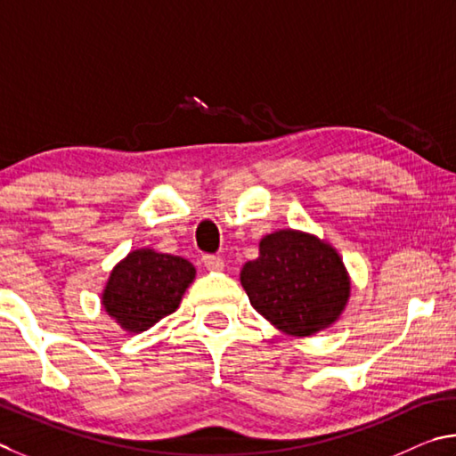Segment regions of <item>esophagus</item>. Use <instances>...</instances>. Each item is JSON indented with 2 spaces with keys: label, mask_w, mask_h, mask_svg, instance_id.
Instances as JSON below:
<instances>
[{
  "label": "esophagus",
  "mask_w": 456,
  "mask_h": 456,
  "mask_svg": "<svg viewBox=\"0 0 456 456\" xmlns=\"http://www.w3.org/2000/svg\"><path fill=\"white\" fill-rule=\"evenodd\" d=\"M202 262H204L206 270H210V273H220V270L224 268V260L220 256H214V254H204Z\"/></svg>",
  "instance_id": "esophagus-1"
}]
</instances>
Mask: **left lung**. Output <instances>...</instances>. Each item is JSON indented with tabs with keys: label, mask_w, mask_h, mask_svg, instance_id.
Instances as JSON below:
<instances>
[{
	"label": "left lung",
	"mask_w": 456,
	"mask_h": 456,
	"mask_svg": "<svg viewBox=\"0 0 456 456\" xmlns=\"http://www.w3.org/2000/svg\"><path fill=\"white\" fill-rule=\"evenodd\" d=\"M240 282L256 313L292 337H310L340 316L350 281L330 244L297 230L260 240V256L246 262Z\"/></svg>",
	"instance_id": "1"
}]
</instances>
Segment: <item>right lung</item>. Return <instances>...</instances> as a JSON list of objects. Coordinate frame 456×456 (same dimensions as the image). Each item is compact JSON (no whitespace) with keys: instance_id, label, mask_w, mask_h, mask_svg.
Instances as JSON below:
<instances>
[{"instance_id":"add662e5","label":"right lung","mask_w":456,"mask_h":456,"mask_svg":"<svg viewBox=\"0 0 456 456\" xmlns=\"http://www.w3.org/2000/svg\"><path fill=\"white\" fill-rule=\"evenodd\" d=\"M194 276L196 268L180 256L134 250L111 270L102 305L122 329L143 332L180 306Z\"/></svg>"}]
</instances>
